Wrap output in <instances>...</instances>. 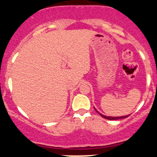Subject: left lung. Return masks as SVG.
Returning a JSON list of instances; mask_svg holds the SVG:
<instances>
[{
    "label": "left lung",
    "instance_id": "obj_1",
    "mask_svg": "<svg viewBox=\"0 0 157 157\" xmlns=\"http://www.w3.org/2000/svg\"><path fill=\"white\" fill-rule=\"evenodd\" d=\"M95 109V108H94ZM95 110L96 111V112H98V113L99 114V115H101L102 117H103L104 118H105V119H108V120H118V119H123V118H128V116H129L130 115H124V116H118V117H112V116H106V115H102V114H101L100 112H98L97 110H96V109H95Z\"/></svg>",
    "mask_w": 157,
    "mask_h": 157
}]
</instances>
